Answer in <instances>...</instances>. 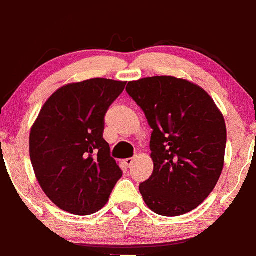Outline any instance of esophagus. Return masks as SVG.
<instances>
[{"label":"esophagus","instance_id":"obj_1","mask_svg":"<svg viewBox=\"0 0 256 256\" xmlns=\"http://www.w3.org/2000/svg\"><path fill=\"white\" fill-rule=\"evenodd\" d=\"M134 160H135V157H134V158H126V160H125V164H126V166H132V164H134Z\"/></svg>","mask_w":256,"mask_h":256}]
</instances>
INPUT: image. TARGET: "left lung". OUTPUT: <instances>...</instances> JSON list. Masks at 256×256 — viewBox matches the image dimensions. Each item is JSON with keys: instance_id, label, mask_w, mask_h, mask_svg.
Wrapping results in <instances>:
<instances>
[{"instance_id": "8db88e82", "label": "left lung", "mask_w": 256, "mask_h": 256, "mask_svg": "<svg viewBox=\"0 0 256 256\" xmlns=\"http://www.w3.org/2000/svg\"><path fill=\"white\" fill-rule=\"evenodd\" d=\"M126 92L152 128V176L140 184L146 205L160 216L192 211L218 182L227 128L205 90L186 80L147 77L128 82Z\"/></svg>"}]
</instances>
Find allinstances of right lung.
<instances>
[{"label": "right lung", "mask_w": 256, "mask_h": 256, "mask_svg": "<svg viewBox=\"0 0 256 256\" xmlns=\"http://www.w3.org/2000/svg\"><path fill=\"white\" fill-rule=\"evenodd\" d=\"M126 82L93 78L61 87L42 108L29 153L42 192L77 216L99 211L122 170L104 140V118Z\"/></svg>", "instance_id": "add662e5"}]
</instances>
